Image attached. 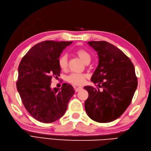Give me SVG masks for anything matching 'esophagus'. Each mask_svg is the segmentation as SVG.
<instances>
[{
    "mask_svg": "<svg viewBox=\"0 0 151 151\" xmlns=\"http://www.w3.org/2000/svg\"><path fill=\"white\" fill-rule=\"evenodd\" d=\"M75 88L76 91H78L81 90L82 89V86H78V87H75Z\"/></svg>",
    "mask_w": 151,
    "mask_h": 151,
    "instance_id": "obj_1",
    "label": "esophagus"
}]
</instances>
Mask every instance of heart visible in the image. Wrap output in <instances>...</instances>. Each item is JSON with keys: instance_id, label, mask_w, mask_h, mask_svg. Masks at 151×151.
Listing matches in <instances>:
<instances>
[{"instance_id": "b5f03b06", "label": "heart", "mask_w": 151, "mask_h": 151, "mask_svg": "<svg viewBox=\"0 0 151 151\" xmlns=\"http://www.w3.org/2000/svg\"><path fill=\"white\" fill-rule=\"evenodd\" d=\"M76 54L84 62L85 64L90 63L91 61V55L86 50L84 49H78L76 50ZM58 65L62 70H65L68 66L67 56L65 54L61 55L58 59ZM86 76L83 74L72 73L67 76V81L75 85H81L84 82Z\"/></svg>"}]
</instances>
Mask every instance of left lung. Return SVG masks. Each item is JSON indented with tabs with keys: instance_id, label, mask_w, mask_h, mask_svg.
Segmentation results:
<instances>
[{
	"instance_id": "8db88e82",
	"label": "left lung",
	"mask_w": 151,
	"mask_h": 151,
	"mask_svg": "<svg viewBox=\"0 0 151 151\" xmlns=\"http://www.w3.org/2000/svg\"><path fill=\"white\" fill-rule=\"evenodd\" d=\"M88 44L99 58L91 81L102 90L84 86L88 92L85 110L96 122H110L120 117L131 103L137 87L135 68L129 58L113 44L106 41Z\"/></svg>"
}]
</instances>
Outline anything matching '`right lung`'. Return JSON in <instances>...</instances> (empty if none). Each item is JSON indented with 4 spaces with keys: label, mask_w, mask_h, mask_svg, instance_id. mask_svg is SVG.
<instances>
[{
    "label": "right lung",
    "mask_w": 151,
    "mask_h": 151,
    "mask_svg": "<svg viewBox=\"0 0 151 151\" xmlns=\"http://www.w3.org/2000/svg\"><path fill=\"white\" fill-rule=\"evenodd\" d=\"M73 42L47 40L29 50L18 67L16 83L23 105L36 120L44 123L55 122L63 116L75 90L64 83L61 88L50 87L53 76H60L58 59Z\"/></svg>",
    "instance_id": "right-lung-1"
}]
</instances>
